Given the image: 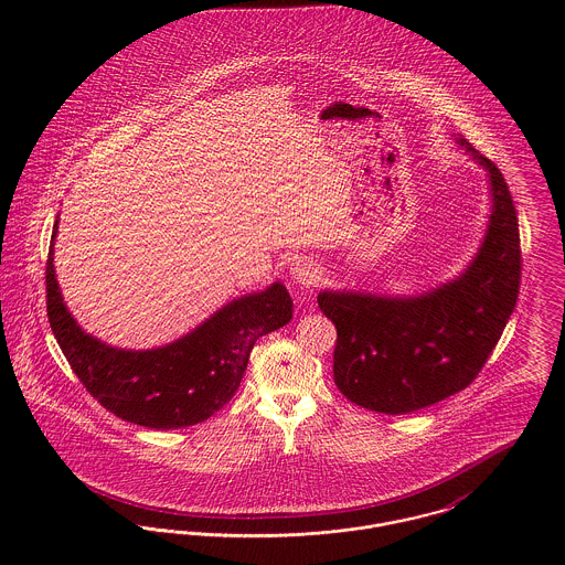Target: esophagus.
<instances>
[{
	"instance_id": "34e87169",
	"label": "esophagus",
	"mask_w": 565,
	"mask_h": 565,
	"mask_svg": "<svg viewBox=\"0 0 565 565\" xmlns=\"http://www.w3.org/2000/svg\"><path fill=\"white\" fill-rule=\"evenodd\" d=\"M289 278H291L296 285H300V287H311V285H316L318 278H320V267H318L311 258L298 256V258H294L291 265H289Z\"/></svg>"
}]
</instances>
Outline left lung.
Instances as JSON below:
<instances>
[{
	"label": "left lung",
	"instance_id": "left-lung-1",
	"mask_svg": "<svg viewBox=\"0 0 565 565\" xmlns=\"http://www.w3.org/2000/svg\"><path fill=\"white\" fill-rule=\"evenodd\" d=\"M487 173L481 245L452 280L415 296L323 289L318 305L337 328L334 385L363 408L403 415L466 390L495 348L520 289V233L500 169L452 137Z\"/></svg>",
	"mask_w": 565,
	"mask_h": 565
}]
</instances>
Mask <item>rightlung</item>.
<instances>
[{
	"label": "right lung",
	"mask_w": 565,
	"mask_h": 565,
	"mask_svg": "<svg viewBox=\"0 0 565 565\" xmlns=\"http://www.w3.org/2000/svg\"><path fill=\"white\" fill-rule=\"evenodd\" d=\"M56 235L58 217L45 271L50 326L86 392L126 422L169 430L209 419L239 390L256 339L291 322V296L276 280L231 300L171 343L148 350L110 345L86 332L63 300Z\"/></svg>",
	"instance_id": "obj_1"
}]
</instances>
